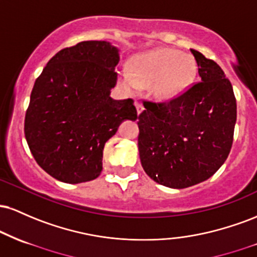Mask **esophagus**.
<instances>
[{
    "mask_svg": "<svg viewBox=\"0 0 257 257\" xmlns=\"http://www.w3.org/2000/svg\"><path fill=\"white\" fill-rule=\"evenodd\" d=\"M135 107H137V111H138V114H140L141 112H143V110H144V106L140 104V102L139 101H137L135 102Z\"/></svg>",
    "mask_w": 257,
    "mask_h": 257,
    "instance_id": "obj_1",
    "label": "esophagus"
}]
</instances>
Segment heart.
I'll list each match as a JSON object with an SVG mask.
<instances>
[{
	"label": "heart",
	"mask_w": 257,
	"mask_h": 257,
	"mask_svg": "<svg viewBox=\"0 0 257 257\" xmlns=\"http://www.w3.org/2000/svg\"><path fill=\"white\" fill-rule=\"evenodd\" d=\"M196 64L187 55L172 48H158L134 57L129 63L128 88L152 85V93L159 100H169L181 94L192 83Z\"/></svg>",
	"instance_id": "1"
}]
</instances>
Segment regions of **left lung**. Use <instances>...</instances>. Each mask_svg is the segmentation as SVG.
<instances>
[{
	"label": "left lung",
	"instance_id": "obj_1",
	"mask_svg": "<svg viewBox=\"0 0 257 257\" xmlns=\"http://www.w3.org/2000/svg\"><path fill=\"white\" fill-rule=\"evenodd\" d=\"M200 81L168 101L143 100L138 117L141 166L159 185L186 188L225 163L237 119L233 88L222 69L191 49Z\"/></svg>",
	"mask_w": 257,
	"mask_h": 257
}]
</instances>
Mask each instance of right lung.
Masks as SVG:
<instances>
[{
	"label": "right lung",
	"mask_w": 257,
	"mask_h": 257,
	"mask_svg": "<svg viewBox=\"0 0 257 257\" xmlns=\"http://www.w3.org/2000/svg\"><path fill=\"white\" fill-rule=\"evenodd\" d=\"M118 49L83 41L48 61L31 91L24 133L35 161L66 184L96 179L106 141L124 119H137L134 100H113Z\"/></svg>",
	"instance_id": "add662e5"
}]
</instances>
